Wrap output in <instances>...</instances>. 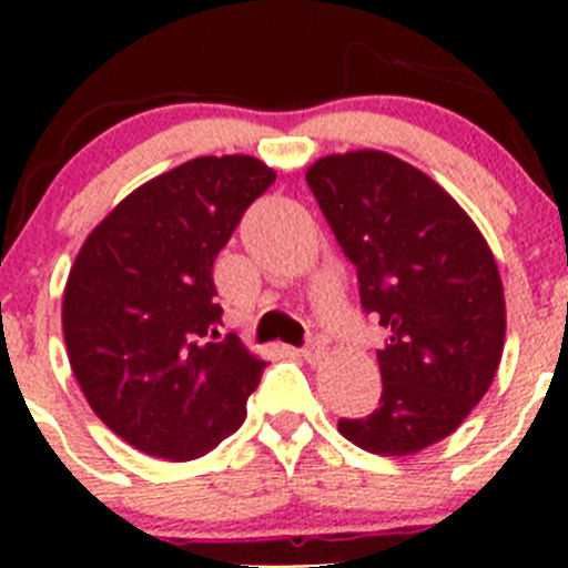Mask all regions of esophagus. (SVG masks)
Instances as JSON below:
<instances>
[{"instance_id":"esophagus-1","label":"esophagus","mask_w":568,"mask_h":568,"mask_svg":"<svg viewBox=\"0 0 568 568\" xmlns=\"http://www.w3.org/2000/svg\"><path fill=\"white\" fill-rule=\"evenodd\" d=\"M302 357H305L307 363H318V359L324 357V346H321V341H307L305 346H302Z\"/></svg>"}]
</instances>
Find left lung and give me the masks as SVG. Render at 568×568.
<instances>
[{
    "label": "left lung",
    "instance_id": "8db88e82",
    "mask_svg": "<svg viewBox=\"0 0 568 568\" xmlns=\"http://www.w3.org/2000/svg\"><path fill=\"white\" fill-rule=\"evenodd\" d=\"M359 302L387 329L382 398L341 417L357 448L409 456L439 443L489 390L506 341V300L489 244L426 173L382 151L324 156L307 170Z\"/></svg>",
    "mask_w": 568,
    "mask_h": 568
}]
</instances>
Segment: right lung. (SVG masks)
<instances>
[{"instance_id": "obj_1", "label": "right lung", "mask_w": 568, "mask_h": 568, "mask_svg": "<svg viewBox=\"0 0 568 568\" xmlns=\"http://www.w3.org/2000/svg\"><path fill=\"white\" fill-rule=\"evenodd\" d=\"M252 156H200L142 183L79 250L62 296L68 359L95 415L131 448L200 459L239 432L266 363L216 341L214 268L274 183Z\"/></svg>"}]
</instances>
